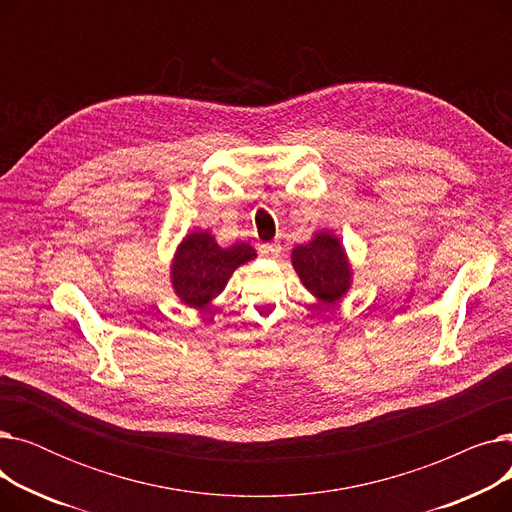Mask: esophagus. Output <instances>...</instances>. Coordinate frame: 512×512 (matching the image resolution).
<instances>
[{
	"instance_id": "34e87169",
	"label": "esophagus",
	"mask_w": 512,
	"mask_h": 512,
	"mask_svg": "<svg viewBox=\"0 0 512 512\" xmlns=\"http://www.w3.org/2000/svg\"><path fill=\"white\" fill-rule=\"evenodd\" d=\"M259 253L265 259H276L282 253V245H280V242H265V245L259 247Z\"/></svg>"
}]
</instances>
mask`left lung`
<instances>
[{
  "label": "left lung",
  "instance_id": "1",
  "mask_svg": "<svg viewBox=\"0 0 512 512\" xmlns=\"http://www.w3.org/2000/svg\"><path fill=\"white\" fill-rule=\"evenodd\" d=\"M290 261L303 286L324 305L338 303L353 284L351 261L340 238L330 230H321L307 245L294 247Z\"/></svg>",
  "mask_w": 512,
  "mask_h": 512
}]
</instances>
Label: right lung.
<instances>
[{"instance_id": "add662e5", "label": "right lung", "mask_w": 512, "mask_h": 512, "mask_svg": "<svg viewBox=\"0 0 512 512\" xmlns=\"http://www.w3.org/2000/svg\"><path fill=\"white\" fill-rule=\"evenodd\" d=\"M257 253L247 242L224 249L207 230L186 234L174 253L170 280L176 297L193 309H205L226 288L240 265L255 259Z\"/></svg>"}]
</instances>
